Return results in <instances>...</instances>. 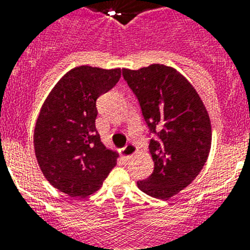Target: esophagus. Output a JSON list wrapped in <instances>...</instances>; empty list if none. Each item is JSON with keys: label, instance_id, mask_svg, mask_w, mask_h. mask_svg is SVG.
<instances>
[{"label": "esophagus", "instance_id": "34e87169", "mask_svg": "<svg viewBox=\"0 0 250 250\" xmlns=\"http://www.w3.org/2000/svg\"><path fill=\"white\" fill-rule=\"evenodd\" d=\"M138 151V149H136V146L134 144H127L126 146L123 147L121 149V155L124 156V158H130V156H132L135 152Z\"/></svg>", "mask_w": 250, "mask_h": 250}]
</instances>
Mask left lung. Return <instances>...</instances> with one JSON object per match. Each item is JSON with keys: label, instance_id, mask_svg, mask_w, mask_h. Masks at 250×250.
<instances>
[{"label": "left lung", "instance_id": "1", "mask_svg": "<svg viewBox=\"0 0 250 250\" xmlns=\"http://www.w3.org/2000/svg\"><path fill=\"white\" fill-rule=\"evenodd\" d=\"M123 76L140 104L150 132L154 171L138 182L141 191L169 199L202 171L211 146L210 119L189 81L169 66L124 68Z\"/></svg>", "mask_w": 250, "mask_h": 250}]
</instances>
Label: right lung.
I'll return each mask as SVG.
<instances>
[{
	"label": "right lung",
	"instance_id": "add662e5",
	"mask_svg": "<svg viewBox=\"0 0 250 250\" xmlns=\"http://www.w3.org/2000/svg\"><path fill=\"white\" fill-rule=\"evenodd\" d=\"M120 68L79 66L51 90L36 121L35 155L48 183L70 196L100 189L119 154L101 143L96 100L120 80Z\"/></svg>",
	"mask_w": 250,
	"mask_h": 250
}]
</instances>
